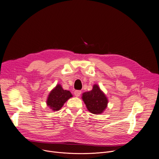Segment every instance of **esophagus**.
Instances as JSON below:
<instances>
[{
	"label": "esophagus",
	"mask_w": 159,
	"mask_h": 159,
	"mask_svg": "<svg viewBox=\"0 0 159 159\" xmlns=\"http://www.w3.org/2000/svg\"><path fill=\"white\" fill-rule=\"evenodd\" d=\"M81 93V90H75L74 92V96H76V97H78L80 96Z\"/></svg>",
	"instance_id": "obj_1"
}]
</instances>
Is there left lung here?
I'll list each match as a JSON object with an SVG mask.
<instances>
[{"instance_id": "8db88e82", "label": "left lung", "mask_w": 159, "mask_h": 159, "mask_svg": "<svg viewBox=\"0 0 159 159\" xmlns=\"http://www.w3.org/2000/svg\"><path fill=\"white\" fill-rule=\"evenodd\" d=\"M82 99L88 110L92 114H101L107 107L108 99L97 85H94L91 91L83 93Z\"/></svg>"}]
</instances>
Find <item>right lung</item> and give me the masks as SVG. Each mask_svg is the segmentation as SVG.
I'll list each match as a JSON object with an SVG mask.
<instances>
[{
    "mask_svg": "<svg viewBox=\"0 0 159 159\" xmlns=\"http://www.w3.org/2000/svg\"><path fill=\"white\" fill-rule=\"evenodd\" d=\"M72 96L69 90H63L60 85H57L51 92L47 101V104L54 111L59 110Z\"/></svg>",
    "mask_w": 159,
    "mask_h": 159,
    "instance_id": "obj_1",
    "label": "right lung"
}]
</instances>
